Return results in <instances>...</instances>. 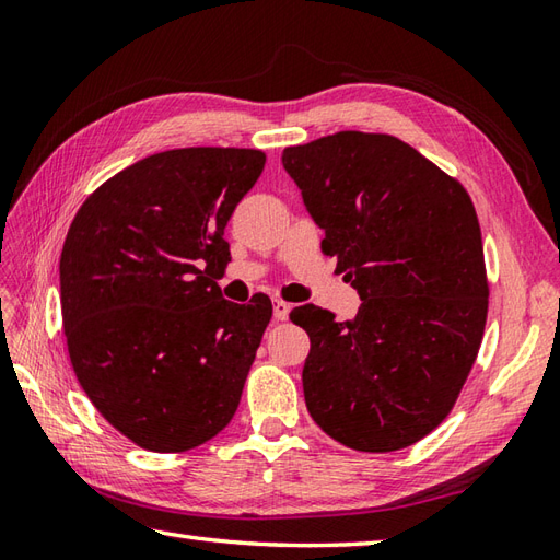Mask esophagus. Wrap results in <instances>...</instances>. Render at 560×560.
Instances as JSON below:
<instances>
[{
	"label": "esophagus",
	"instance_id": "1",
	"mask_svg": "<svg viewBox=\"0 0 560 560\" xmlns=\"http://www.w3.org/2000/svg\"><path fill=\"white\" fill-rule=\"evenodd\" d=\"M289 313H291V303L277 299L273 301V317L277 319H289Z\"/></svg>",
	"mask_w": 560,
	"mask_h": 560
}]
</instances>
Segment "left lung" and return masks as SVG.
I'll list each match as a JSON object with an SVG mask.
<instances>
[{"label":"left lung","mask_w":560,"mask_h":560,"mask_svg":"<svg viewBox=\"0 0 560 560\" xmlns=\"http://www.w3.org/2000/svg\"><path fill=\"white\" fill-rule=\"evenodd\" d=\"M283 168L361 295L351 319L315 305L303 392L313 421L359 452L419 443L447 419L489 315L483 243L457 177L389 135L337 132L283 149Z\"/></svg>","instance_id":"obj_1"}]
</instances>
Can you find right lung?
<instances>
[{
	"mask_svg": "<svg viewBox=\"0 0 560 560\" xmlns=\"http://www.w3.org/2000/svg\"><path fill=\"white\" fill-rule=\"evenodd\" d=\"M267 156L153 153L91 192L59 257L69 361L93 407L135 445L185 452L231 423L271 301H223L225 223Z\"/></svg>",
	"mask_w": 560,
	"mask_h": 560,
	"instance_id": "add662e5",
	"label": "right lung"
}]
</instances>
